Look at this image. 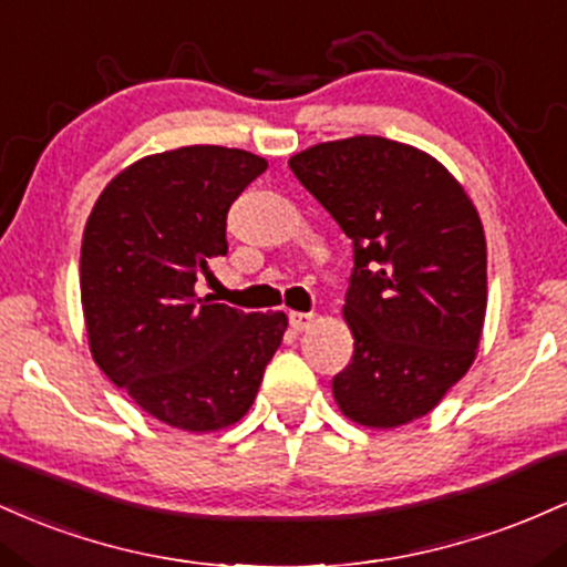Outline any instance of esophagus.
I'll return each mask as SVG.
<instances>
[{
    "label": "esophagus",
    "instance_id": "esophagus-1",
    "mask_svg": "<svg viewBox=\"0 0 567 567\" xmlns=\"http://www.w3.org/2000/svg\"><path fill=\"white\" fill-rule=\"evenodd\" d=\"M316 321L313 313H300V310H291L289 313V323L291 329H297V332H302V329H310V323Z\"/></svg>",
    "mask_w": 567,
    "mask_h": 567
}]
</instances>
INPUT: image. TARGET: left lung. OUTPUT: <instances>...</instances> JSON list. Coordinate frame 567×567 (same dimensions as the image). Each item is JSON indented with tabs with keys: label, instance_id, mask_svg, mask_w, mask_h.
Here are the masks:
<instances>
[{
	"label": "left lung",
	"instance_id": "8db88e82",
	"mask_svg": "<svg viewBox=\"0 0 567 567\" xmlns=\"http://www.w3.org/2000/svg\"><path fill=\"white\" fill-rule=\"evenodd\" d=\"M289 168L353 240L346 316L351 364L334 402L367 429L429 415L476 359L487 244L461 182L417 146L383 136L323 142Z\"/></svg>",
	"mask_w": 567,
	"mask_h": 567
}]
</instances>
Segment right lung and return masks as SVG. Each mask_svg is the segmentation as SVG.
<instances>
[{"instance_id": "add662e5", "label": "right lung", "mask_w": 567, "mask_h": 567, "mask_svg": "<svg viewBox=\"0 0 567 567\" xmlns=\"http://www.w3.org/2000/svg\"><path fill=\"white\" fill-rule=\"evenodd\" d=\"M267 168L246 150L193 144L120 171L82 233L80 295L101 372L155 421L206 434L257 399L289 318L198 295L227 254V212Z\"/></svg>"}]
</instances>
